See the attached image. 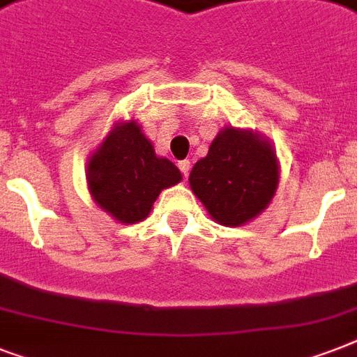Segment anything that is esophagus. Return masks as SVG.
Masks as SVG:
<instances>
[{
	"label": "esophagus",
	"instance_id": "34e87169",
	"mask_svg": "<svg viewBox=\"0 0 357 357\" xmlns=\"http://www.w3.org/2000/svg\"><path fill=\"white\" fill-rule=\"evenodd\" d=\"M178 168L181 170V174H183L185 178L189 176V170H190V161L189 159H185V161H179L178 162Z\"/></svg>",
	"mask_w": 357,
	"mask_h": 357
}]
</instances>
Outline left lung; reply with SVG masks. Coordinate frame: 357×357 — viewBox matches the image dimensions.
I'll return each instance as SVG.
<instances>
[{
    "mask_svg": "<svg viewBox=\"0 0 357 357\" xmlns=\"http://www.w3.org/2000/svg\"><path fill=\"white\" fill-rule=\"evenodd\" d=\"M278 157L268 140L248 129L224 128L189 176L190 190L222 226H243L271 204Z\"/></svg>",
    "mask_w": 357,
    "mask_h": 357,
    "instance_id": "obj_1",
    "label": "left lung"
}]
</instances>
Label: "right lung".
<instances>
[{
  "label": "right lung",
  "mask_w": 357,
  "mask_h": 357,
  "mask_svg": "<svg viewBox=\"0 0 357 357\" xmlns=\"http://www.w3.org/2000/svg\"><path fill=\"white\" fill-rule=\"evenodd\" d=\"M92 198L122 224L144 220L162 189L181 181L178 167L157 157L135 120L114 123L86 165Z\"/></svg>",
  "instance_id": "right-lung-1"
}]
</instances>
